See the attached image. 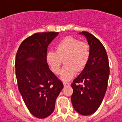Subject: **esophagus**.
<instances>
[{
    "mask_svg": "<svg viewBox=\"0 0 122 122\" xmlns=\"http://www.w3.org/2000/svg\"><path fill=\"white\" fill-rule=\"evenodd\" d=\"M63 85H64V86H70V83L69 82H67V81H63Z\"/></svg>",
    "mask_w": 122,
    "mask_h": 122,
    "instance_id": "obj_1",
    "label": "esophagus"
}]
</instances>
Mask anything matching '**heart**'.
<instances>
[{"label": "heart", "mask_w": 122, "mask_h": 122, "mask_svg": "<svg viewBox=\"0 0 122 122\" xmlns=\"http://www.w3.org/2000/svg\"><path fill=\"white\" fill-rule=\"evenodd\" d=\"M90 57L89 46L87 43L68 36L60 41L55 46V52L50 51L46 54V61L55 75L61 72L63 61L65 66L61 78L68 81L74 77L76 71L81 72L86 66Z\"/></svg>", "instance_id": "b5f03b06"}]
</instances>
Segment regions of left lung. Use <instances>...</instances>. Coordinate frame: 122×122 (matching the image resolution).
Instances as JSON below:
<instances>
[{
  "mask_svg": "<svg viewBox=\"0 0 122 122\" xmlns=\"http://www.w3.org/2000/svg\"><path fill=\"white\" fill-rule=\"evenodd\" d=\"M79 34L88 41L90 57L86 66L71 84V102L77 112L90 115L96 112L103 101L110 74L109 63L104 46L95 36L88 32Z\"/></svg>",
  "mask_w": 122,
  "mask_h": 122,
  "instance_id": "obj_1",
  "label": "left lung"
}]
</instances>
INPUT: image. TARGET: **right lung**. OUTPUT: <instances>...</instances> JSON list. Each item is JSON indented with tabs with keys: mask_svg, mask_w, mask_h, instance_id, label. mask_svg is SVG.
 Here are the masks:
<instances>
[{
	"mask_svg": "<svg viewBox=\"0 0 122 122\" xmlns=\"http://www.w3.org/2000/svg\"><path fill=\"white\" fill-rule=\"evenodd\" d=\"M59 32L35 33L18 47L16 76L19 92L32 115L43 119L54 110L63 84L50 70L46 61L49 44Z\"/></svg>",
	"mask_w": 122,
	"mask_h": 122,
	"instance_id": "add662e5",
	"label": "right lung"
}]
</instances>
